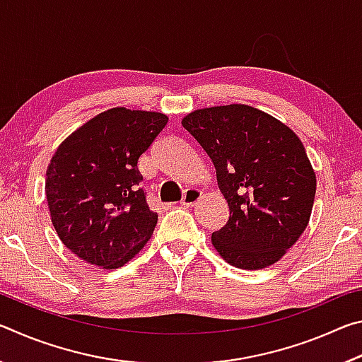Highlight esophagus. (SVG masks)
I'll use <instances>...</instances> for the list:
<instances>
[{
	"label": "esophagus",
	"mask_w": 362,
	"mask_h": 362,
	"mask_svg": "<svg viewBox=\"0 0 362 362\" xmlns=\"http://www.w3.org/2000/svg\"><path fill=\"white\" fill-rule=\"evenodd\" d=\"M201 196H203V193H201L198 188H187L182 198V206H187V207L194 206L201 199Z\"/></svg>",
	"instance_id": "34e87169"
}]
</instances>
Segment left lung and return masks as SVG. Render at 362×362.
Wrapping results in <instances>:
<instances>
[{
  "label": "left lung",
  "instance_id": "obj_1",
  "mask_svg": "<svg viewBox=\"0 0 362 362\" xmlns=\"http://www.w3.org/2000/svg\"><path fill=\"white\" fill-rule=\"evenodd\" d=\"M216 168L230 207L212 244L230 265L276 263L310 222L316 175L305 146L283 122L243 103L194 110L182 119Z\"/></svg>",
  "mask_w": 362,
  "mask_h": 362
}]
</instances>
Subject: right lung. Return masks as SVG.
<instances>
[{"label":"right lung","instance_id":"add662e5","mask_svg":"<svg viewBox=\"0 0 362 362\" xmlns=\"http://www.w3.org/2000/svg\"><path fill=\"white\" fill-rule=\"evenodd\" d=\"M168 116L110 108L71 132L49 163L46 199L60 241L90 265L115 269L151 238L158 214L139 187L137 161Z\"/></svg>","mask_w":362,"mask_h":362}]
</instances>
